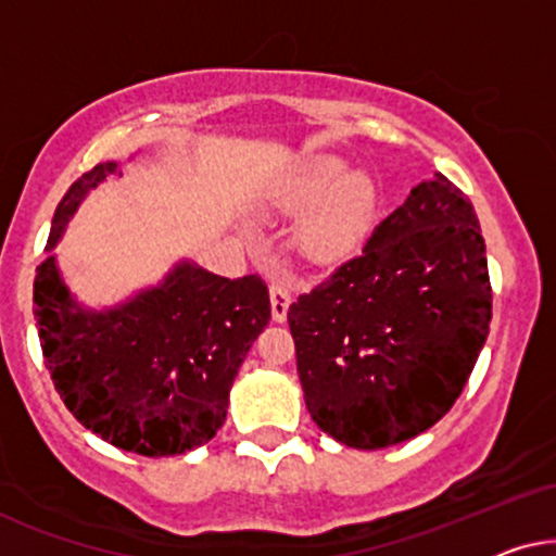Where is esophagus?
<instances>
[{
	"mask_svg": "<svg viewBox=\"0 0 556 556\" xmlns=\"http://www.w3.org/2000/svg\"><path fill=\"white\" fill-rule=\"evenodd\" d=\"M269 294H271V317L277 323H285L287 309H290V302H292L290 285H287L285 279H277V282H271Z\"/></svg>",
	"mask_w": 556,
	"mask_h": 556,
	"instance_id": "obj_1",
	"label": "esophagus"
}]
</instances>
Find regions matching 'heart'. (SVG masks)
Segmentation results:
<instances>
[{
    "instance_id": "heart-1",
    "label": "heart",
    "mask_w": 556,
    "mask_h": 556,
    "mask_svg": "<svg viewBox=\"0 0 556 556\" xmlns=\"http://www.w3.org/2000/svg\"><path fill=\"white\" fill-rule=\"evenodd\" d=\"M282 203L292 211L314 205L298 226V243L313 262L348 258L371 231L379 188L366 173H348L338 157L307 160L285 185Z\"/></svg>"
}]
</instances>
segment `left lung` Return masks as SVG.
Wrapping results in <instances>:
<instances>
[{"label":"left lung","instance_id":"obj_1","mask_svg":"<svg viewBox=\"0 0 556 556\" xmlns=\"http://www.w3.org/2000/svg\"><path fill=\"white\" fill-rule=\"evenodd\" d=\"M491 315L476 208L438 173L290 305L309 417L355 450L417 438L463 394Z\"/></svg>","mask_w":556,"mask_h":556}]
</instances>
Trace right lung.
<instances>
[{
	"label": "right lung",
	"instance_id": "right-lung-1",
	"mask_svg": "<svg viewBox=\"0 0 556 556\" xmlns=\"http://www.w3.org/2000/svg\"><path fill=\"white\" fill-rule=\"evenodd\" d=\"M111 175H122L116 162H101L71 185L48 247L88 188ZM33 302L42 358L68 412L101 440L147 457L182 455L218 432L239 366L271 317L258 274L226 279L192 264L96 315L76 307L48 256L35 271Z\"/></svg>",
	"mask_w": 556,
	"mask_h": 556
}]
</instances>
